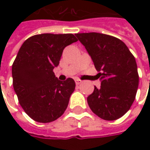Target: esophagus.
I'll return each mask as SVG.
<instances>
[{"label":"esophagus","instance_id":"34e87169","mask_svg":"<svg viewBox=\"0 0 150 150\" xmlns=\"http://www.w3.org/2000/svg\"><path fill=\"white\" fill-rule=\"evenodd\" d=\"M75 83L77 85H79V84L82 83V80H80V79H75Z\"/></svg>","mask_w":150,"mask_h":150}]
</instances>
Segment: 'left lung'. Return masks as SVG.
<instances>
[{
    "mask_svg": "<svg viewBox=\"0 0 150 150\" xmlns=\"http://www.w3.org/2000/svg\"><path fill=\"white\" fill-rule=\"evenodd\" d=\"M94 63L101 87L87 100L91 110L104 120H116L129 110L139 87L135 58L118 38L98 32L78 33Z\"/></svg>",
    "mask_w": 150,
    "mask_h": 150,
    "instance_id": "8db88e82",
    "label": "left lung"
}]
</instances>
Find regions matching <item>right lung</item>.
Listing matches in <instances>:
<instances>
[{
	"instance_id": "1",
	"label": "right lung",
	"mask_w": 150,
	"mask_h": 150,
	"mask_svg": "<svg viewBox=\"0 0 150 150\" xmlns=\"http://www.w3.org/2000/svg\"><path fill=\"white\" fill-rule=\"evenodd\" d=\"M72 34L44 33L32 36L21 45L12 65L13 88L26 113L39 123L61 117L75 89L72 78L60 81L53 68L63 49L76 42Z\"/></svg>"
}]
</instances>
